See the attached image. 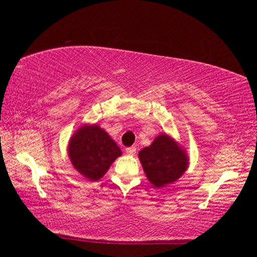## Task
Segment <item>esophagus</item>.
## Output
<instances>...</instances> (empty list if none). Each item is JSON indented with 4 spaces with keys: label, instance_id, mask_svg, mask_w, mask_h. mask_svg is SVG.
<instances>
[{
    "label": "esophagus",
    "instance_id": "1",
    "mask_svg": "<svg viewBox=\"0 0 257 257\" xmlns=\"http://www.w3.org/2000/svg\"><path fill=\"white\" fill-rule=\"evenodd\" d=\"M125 153H127L128 155H135L136 154V147L135 146L127 147V149H125Z\"/></svg>",
    "mask_w": 257,
    "mask_h": 257
}]
</instances>
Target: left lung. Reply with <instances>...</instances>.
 I'll return each instance as SVG.
<instances>
[{"label":"left lung","mask_w":257,"mask_h":257,"mask_svg":"<svg viewBox=\"0 0 257 257\" xmlns=\"http://www.w3.org/2000/svg\"><path fill=\"white\" fill-rule=\"evenodd\" d=\"M138 155L146 177L158 188L179 179L188 167L184 150L165 134L156 137L152 145L143 149Z\"/></svg>","instance_id":"obj_1"}]
</instances>
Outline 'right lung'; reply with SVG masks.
Returning a JSON list of instances; mask_svg holds the SVG:
<instances>
[{"mask_svg":"<svg viewBox=\"0 0 257 257\" xmlns=\"http://www.w3.org/2000/svg\"><path fill=\"white\" fill-rule=\"evenodd\" d=\"M69 156L78 171L89 180L96 181L105 175L121 150L98 125H85L73 135L69 143Z\"/></svg>","mask_w":257,"mask_h":257,"instance_id":"add662e5","label":"right lung"}]
</instances>
